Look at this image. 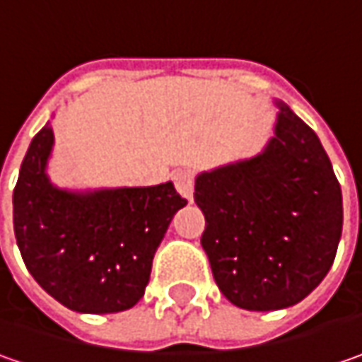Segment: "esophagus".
Instances as JSON below:
<instances>
[{
	"label": "esophagus",
	"mask_w": 362,
	"mask_h": 362,
	"mask_svg": "<svg viewBox=\"0 0 362 362\" xmlns=\"http://www.w3.org/2000/svg\"><path fill=\"white\" fill-rule=\"evenodd\" d=\"M174 184H176V190L180 192V197L186 198L188 202H192V197H194V176L188 170H180L174 176Z\"/></svg>",
	"instance_id": "esophagus-1"
}]
</instances>
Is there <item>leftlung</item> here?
<instances>
[{
	"mask_svg": "<svg viewBox=\"0 0 362 362\" xmlns=\"http://www.w3.org/2000/svg\"><path fill=\"white\" fill-rule=\"evenodd\" d=\"M274 135L251 158L198 172L200 245L230 304L284 310L320 286L342 235V192L318 135L274 99Z\"/></svg>",
	"mask_w": 362,
	"mask_h": 362,
	"instance_id": "left-lung-1",
	"label": "left lung"
}]
</instances>
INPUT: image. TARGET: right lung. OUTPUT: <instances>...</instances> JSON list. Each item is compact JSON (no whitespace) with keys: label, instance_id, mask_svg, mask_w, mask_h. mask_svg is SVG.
Listing matches in <instances>:
<instances>
[{"label":"right lung","instance_id":"1","mask_svg":"<svg viewBox=\"0 0 362 362\" xmlns=\"http://www.w3.org/2000/svg\"><path fill=\"white\" fill-rule=\"evenodd\" d=\"M54 129L32 139L13 190V233L28 272L56 302L81 314L134 308L174 214L186 206L172 182L66 188L50 180Z\"/></svg>","mask_w":362,"mask_h":362}]
</instances>
